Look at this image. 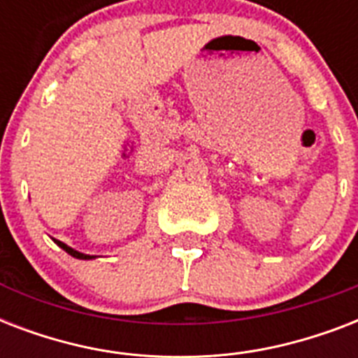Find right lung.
<instances>
[{"label": "right lung", "instance_id": "right-lung-1", "mask_svg": "<svg viewBox=\"0 0 358 358\" xmlns=\"http://www.w3.org/2000/svg\"><path fill=\"white\" fill-rule=\"evenodd\" d=\"M55 243L61 247V249L64 250V252H69L70 256H74V258H78V260H92V258H96V256H91V255H83V252H80V250L72 249V247H69L66 243H63V241H59V239H53Z\"/></svg>", "mask_w": 358, "mask_h": 358}]
</instances>
